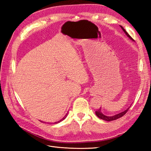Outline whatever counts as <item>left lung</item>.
I'll return each instance as SVG.
<instances>
[{"label": "left lung", "instance_id": "left-lung-1", "mask_svg": "<svg viewBox=\"0 0 151 151\" xmlns=\"http://www.w3.org/2000/svg\"><path fill=\"white\" fill-rule=\"evenodd\" d=\"M121 27L122 29H123V30L124 32V33L127 35L128 37H129V38H130L131 40H133L132 37H131V36H130V35L127 33V32L124 29V28H123V27L121 26ZM129 110V108H127L126 110H124V111L121 112V113H120V114H117V115H114V116L109 117V116H106V115H104L102 113V112H101V108H100L99 109V110H97V111H95V114H96V115H97V116L98 117L100 118V119H103V120L106 121H110L116 120V119H117L120 118V117H123L124 115L126 114V113H127V112L128 111V110Z\"/></svg>", "mask_w": 151, "mask_h": 151}]
</instances>
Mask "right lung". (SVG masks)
Returning <instances> with one entry per match:
<instances>
[{
    "label": "right lung",
    "instance_id": "obj_1",
    "mask_svg": "<svg viewBox=\"0 0 151 151\" xmlns=\"http://www.w3.org/2000/svg\"><path fill=\"white\" fill-rule=\"evenodd\" d=\"M66 116H67V115H65V117H63V118L62 119V120H60V121H58V122H57V123H60V121H63V119H65V118L66 117Z\"/></svg>",
    "mask_w": 151,
    "mask_h": 151
}]
</instances>
